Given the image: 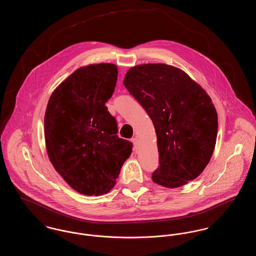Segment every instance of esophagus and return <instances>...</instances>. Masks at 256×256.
Returning a JSON list of instances; mask_svg holds the SVG:
<instances>
[{
    "label": "esophagus",
    "instance_id": "obj_1",
    "mask_svg": "<svg viewBox=\"0 0 256 256\" xmlns=\"http://www.w3.org/2000/svg\"><path fill=\"white\" fill-rule=\"evenodd\" d=\"M132 142H134V148L136 150V148H137V146H138V144H139V142H138V138H137V137H134V138H132Z\"/></svg>",
    "mask_w": 256,
    "mask_h": 256
}]
</instances>
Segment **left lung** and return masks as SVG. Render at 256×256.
<instances>
[{
	"label": "left lung",
	"mask_w": 256,
	"mask_h": 256,
	"mask_svg": "<svg viewBox=\"0 0 256 256\" xmlns=\"http://www.w3.org/2000/svg\"><path fill=\"white\" fill-rule=\"evenodd\" d=\"M124 86L154 122L158 168L152 178L176 188L195 180L213 154L218 116L206 92L182 70L143 64L126 74Z\"/></svg>",
	"instance_id": "left-lung-1"
}]
</instances>
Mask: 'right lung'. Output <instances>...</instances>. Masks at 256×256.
Segmentation results:
<instances>
[{"label":"right lung","instance_id":"obj_1","mask_svg":"<svg viewBox=\"0 0 256 256\" xmlns=\"http://www.w3.org/2000/svg\"><path fill=\"white\" fill-rule=\"evenodd\" d=\"M117 66L80 67L50 98L44 118L45 141L54 169L76 192H110L132 143L119 138L118 126L106 106L117 84Z\"/></svg>","mask_w":256,"mask_h":256}]
</instances>
